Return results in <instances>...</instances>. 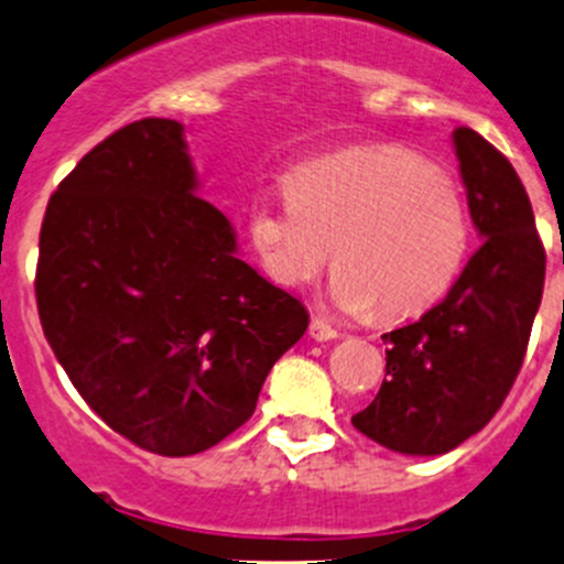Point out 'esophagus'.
<instances>
[{
	"mask_svg": "<svg viewBox=\"0 0 564 564\" xmlns=\"http://www.w3.org/2000/svg\"><path fill=\"white\" fill-rule=\"evenodd\" d=\"M308 333H311V338H314V340H333V338H338V329H335L333 324H329L327 318H322V316L311 318Z\"/></svg>",
	"mask_w": 564,
	"mask_h": 564,
	"instance_id": "esophagus-1",
	"label": "esophagus"
}]
</instances>
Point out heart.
Wrapping results in <instances>:
<instances>
[{"label": "heart", "mask_w": 564, "mask_h": 564, "mask_svg": "<svg viewBox=\"0 0 564 564\" xmlns=\"http://www.w3.org/2000/svg\"><path fill=\"white\" fill-rule=\"evenodd\" d=\"M286 204L259 202L250 246L281 286H305L338 261L329 294L346 314L414 316L434 305L471 242L458 182L403 147L373 144L300 163Z\"/></svg>", "instance_id": "obj_1"}]
</instances>
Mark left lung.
Returning <instances> with one entry per match:
<instances>
[{
	"label": "left lung",
	"mask_w": 564,
	"mask_h": 564,
	"mask_svg": "<svg viewBox=\"0 0 564 564\" xmlns=\"http://www.w3.org/2000/svg\"><path fill=\"white\" fill-rule=\"evenodd\" d=\"M466 202L482 246L447 297L384 333L377 398L355 429L406 456H442L497 414L524 362L545 281V248L519 174L471 128L453 130Z\"/></svg>",
	"instance_id": "1"
}]
</instances>
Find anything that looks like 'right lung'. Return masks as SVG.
<instances>
[{
	"label": "right lung",
	"mask_w": 564,
	"mask_h": 564,
	"mask_svg": "<svg viewBox=\"0 0 564 564\" xmlns=\"http://www.w3.org/2000/svg\"><path fill=\"white\" fill-rule=\"evenodd\" d=\"M176 119L100 141L45 207L37 314L95 414L158 456H196L240 429L308 311L237 253L196 196Z\"/></svg>",
	"instance_id": "1"
}]
</instances>
